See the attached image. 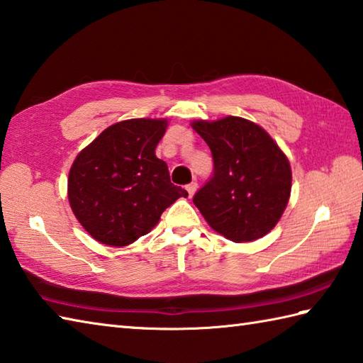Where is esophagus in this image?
<instances>
[{
    "label": "esophagus",
    "mask_w": 363,
    "mask_h": 363,
    "mask_svg": "<svg viewBox=\"0 0 363 363\" xmlns=\"http://www.w3.org/2000/svg\"><path fill=\"white\" fill-rule=\"evenodd\" d=\"M196 189H198V182H196V181L187 184V186H186V190L189 191V196H194V194L196 191Z\"/></svg>",
    "instance_id": "1"
}]
</instances>
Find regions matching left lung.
<instances>
[{
  "mask_svg": "<svg viewBox=\"0 0 363 363\" xmlns=\"http://www.w3.org/2000/svg\"><path fill=\"white\" fill-rule=\"evenodd\" d=\"M191 127L208 143L214 173L194 203L212 230L233 242L271 231L291 195V167L279 145L258 124L238 116Z\"/></svg>",
  "mask_w": 363,
  "mask_h": 363,
  "instance_id": "8db88e82",
  "label": "left lung"
}]
</instances>
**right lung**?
Returning <instances> with one entry per match:
<instances>
[{
  "label": "right lung",
  "mask_w": 363,
  "mask_h": 363,
  "mask_svg": "<svg viewBox=\"0 0 363 363\" xmlns=\"http://www.w3.org/2000/svg\"><path fill=\"white\" fill-rule=\"evenodd\" d=\"M165 119H127L105 129L77 155L69 173V203L99 242L124 247L151 231L162 212L189 194L169 181L155 146Z\"/></svg>",
  "instance_id": "obj_1"
}]
</instances>
